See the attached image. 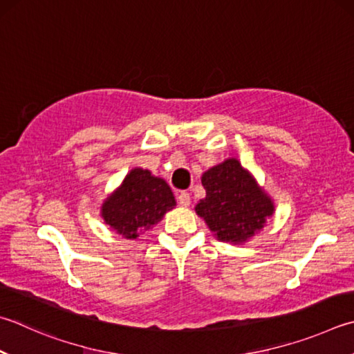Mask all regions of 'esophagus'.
Listing matches in <instances>:
<instances>
[{
	"instance_id": "34e87169",
	"label": "esophagus",
	"mask_w": 354,
	"mask_h": 354,
	"mask_svg": "<svg viewBox=\"0 0 354 354\" xmlns=\"http://www.w3.org/2000/svg\"><path fill=\"white\" fill-rule=\"evenodd\" d=\"M178 203H179V205H183V207H187V205H190L189 192H181V194L178 195Z\"/></svg>"
}]
</instances>
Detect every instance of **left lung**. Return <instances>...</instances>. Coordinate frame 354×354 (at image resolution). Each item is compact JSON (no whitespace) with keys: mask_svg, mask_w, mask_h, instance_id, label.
Segmentation results:
<instances>
[{"mask_svg":"<svg viewBox=\"0 0 354 354\" xmlns=\"http://www.w3.org/2000/svg\"><path fill=\"white\" fill-rule=\"evenodd\" d=\"M205 198L196 204L218 240L241 243L265 226L274 204L236 159H227L203 175Z\"/></svg>","mask_w":354,"mask_h":354,"instance_id":"left-lung-1","label":"left lung"}]
</instances>
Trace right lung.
<instances>
[{"label": "right lung", "instance_id": "1", "mask_svg": "<svg viewBox=\"0 0 354 354\" xmlns=\"http://www.w3.org/2000/svg\"><path fill=\"white\" fill-rule=\"evenodd\" d=\"M175 205V196L164 179L153 176L149 170L134 169L102 205V216L115 232L134 240L139 230L150 229Z\"/></svg>", "mask_w": 354, "mask_h": 354}]
</instances>
